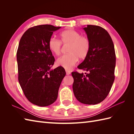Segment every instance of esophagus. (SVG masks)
Here are the masks:
<instances>
[{"label": "esophagus", "mask_w": 134, "mask_h": 134, "mask_svg": "<svg viewBox=\"0 0 134 134\" xmlns=\"http://www.w3.org/2000/svg\"><path fill=\"white\" fill-rule=\"evenodd\" d=\"M65 71H66V75H69V74H71V72H70V71L68 70H65Z\"/></svg>", "instance_id": "esophagus-1"}]
</instances>
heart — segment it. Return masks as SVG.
<instances>
[{"label":"heart","mask_w":134,"mask_h":134,"mask_svg":"<svg viewBox=\"0 0 134 134\" xmlns=\"http://www.w3.org/2000/svg\"><path fill=\"white\" fill-rule=\"evenodd\" d=\"M62 43L68 44V54L63 55L56 60V65L66 70L74 67L79 59L86 58L90 50L91 43L87 36H82L80 32L74 30H66L61 32L60 40L51 37L48 42V47L52 53L59 55L62 51Z\"/></svg>","instance_id":"b5f03b06"}]
</instances>
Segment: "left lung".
I'll return each instance as SVG.
<instances>
[{"instance_id":"1","label":"left lung","mask_w":134,"mask_h":134,"mask_svg":"<svg viewBox=\"0 0 134 134\" xmlns=\"http://www.w3.org/2000/svg\"><path fill=\"white\" fill-rule=\"evenodd\" d=\"M91 43L88 55L78 68L85 74L72 72V90L80 102L96 104L106 98L115 80L116 54L112 40L108 32L98 26L83 28Z\"/></svg>"}]
</instances>
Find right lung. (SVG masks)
I'll return each mask as SVG.
<instances>
[{
  "instance_id": "right-lung-1",
  "label": "right lung",
  "mask_w": 134,
  "mask_h": 134,
  "mask_svg": "<svg viewBox=\"0 0 134 134\" xmlns=\"http://www.w3.org/2000/svg\"><path fill=\"white\" fill-rule=\"evenodd\" d=\"M60 28L50 25L31 27L19 43L17 52L19 83L27 99L38 106H47L55 102L66 75L62 66L50 69L55 58L48 42L53 32Z\"/></svg>"
}]
</instances>
